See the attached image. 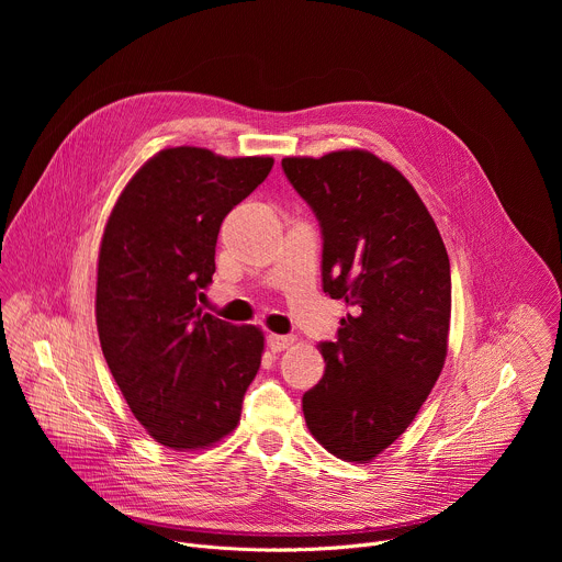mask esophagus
<instances>
[{
	"mask_svg": "<svg viewBox=\"0 0 562 562\" xmlns=\"http://www.w3.org/2000/svg\"><path fill=\"white\" fill-rule=\"evenodd\" d=\"M293 342H295L293 336H278V334H271V336L267 338V345H269V349H271L273 353H280V351L289 349Z\"/></svg>",
	"mask_w": 562,
	"mask_h": 562,
	"instance_id": "esophagus-1",
	"label": "esophagus"
}]
</instances>
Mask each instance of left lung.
I'll list each match as a JSON object with an SVG mask.
<instances>
[{
	"instance_id": "obj_1",
	"label": "left lung",
	"mask_w": 562,
	"mask_h": 562,
	"mask_svg": "<svg viewBox=\"0 0 562 562\" xmlns=\"http://www.w3.org/2000/svg\"><path fill=\"white\" fill-rule=\"evenodd\" d=\"M323 231V289L342 300L338 340L319 342L325 375L302 395L329 453L367 462L412 425L434 389L451 317L442 237L407 178L369 150L284 157Z\"/></svg>"
}]
</instances>
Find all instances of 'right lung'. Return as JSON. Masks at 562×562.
<instances>
[{"label":"right lung","instance_id":"obj_1","mask_svg":"<svg viewBox=\"0 0 562 562\" xmlns=\"http://www.w3.org/2000/svg\"><path fill=\"white\" fill-rule=\"evenodd\" d=\"M271 167L273 157L165 148L106 222L95 295L102 353L133 416L165 447L193 451L228 436L260 369L262 331L204 313L198 297L215 273L222 220Z\"/></svg>","mask_w":562,"mask_h":562}]
</instances>
